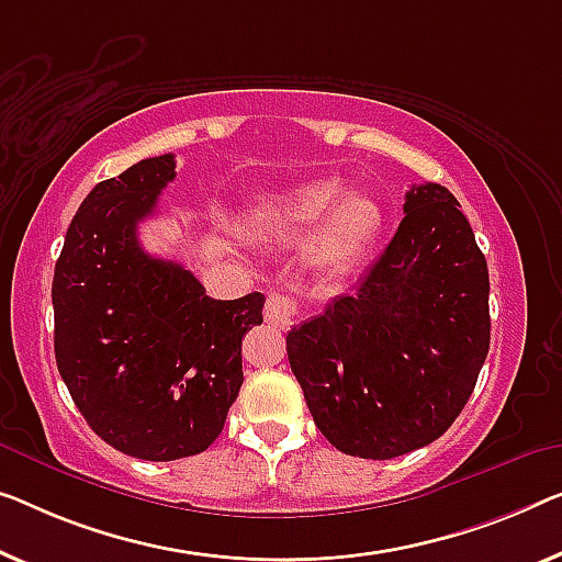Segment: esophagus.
<instances>
[{
	"label": "esophagus",
	"instance_id": "34e87169",
	"mask_svg": "<svg viewBox=\"0 0 562 562\" xmlns=\"http://www.w3.org/2000/svg\"><path fill=\"white\" fill-rule=\"evenodd\" d=\"M265 321L274 328L288 330L290 325L297 323V303L288 292H270L265 303Z\"/></svg>",
	"mask_w": 562,
	"mask_h": 562
}]
</instances>
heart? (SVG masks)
Returning a JSON list of instances; mask_svg holds the SVG:
<instances>
[{
	"instance_id": "obj_1",
	"label": "heart",
	"mask_w": 562,
	"mask_h": 562,
	"mask_svg": "<svg viewBox=\"0 0 562 562\" xmlns=\"http://www.w3.org/2000/svg\"><path fill=\"white\" fill-rule=\"evenodd\" d=\"M315 222L305 249L307 265L323 274H342L371 252L383 214L373 196L342 191L340 181L321 179L262 201L249 220V232L259 239L284 241L300 237Z\"/></svg>"
}]
</instances>
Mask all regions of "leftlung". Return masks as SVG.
<instances>
[{"label":"left lung","instance_id":"obj_1","mask_svg":"<svg viewBox=\"0 0 562 562\" xmlns=\"http://www.w3.org/2000/svg\"><path fill=\"white\" fill-rule=\"evenodd\" d=\"M404 212L353 295L288 333L315 426L361 459H393L439 439L490 350L487 259L459 201L422 183Z\"/></svg>","mask_w":562,"mask_h":562}]
</instances>
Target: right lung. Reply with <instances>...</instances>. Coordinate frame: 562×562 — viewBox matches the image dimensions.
I'll return each instance as SVG.
<instances>
[{"instance_id": "add662e5", "label": "right lung", "mask_w": 562, "mask_h": 562, "mask_svg": "<svg viewBox=\"0 0 562 562\" xmlns=\"http://www.w3.org/2000/svg\"><path fill=\"white\" fill-rule=\"evenodd\" d=\"M171 154L90 191L53 278L57 371L90 429L123 454L171 462L220 437L241 381V338L265 295L214 300L181 265L144 252L138 222L176 179Z\"/></svg>"}]
</instances>
